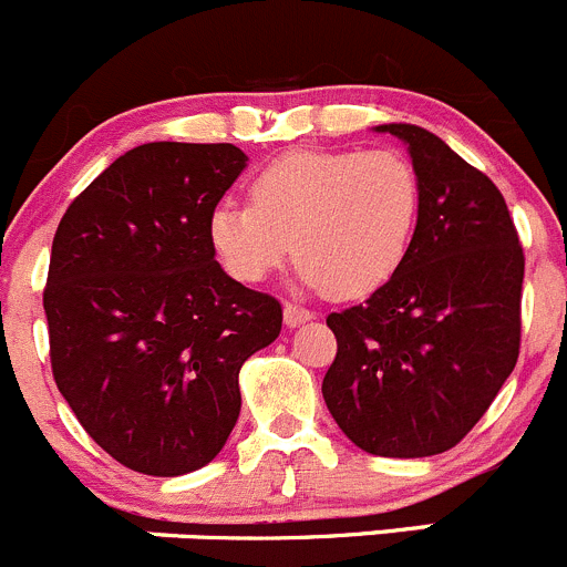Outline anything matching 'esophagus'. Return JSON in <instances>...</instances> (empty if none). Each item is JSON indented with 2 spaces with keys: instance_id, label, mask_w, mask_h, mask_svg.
Returning a JSON list of instances; mask_svg holds the SVG:
<instances>
[{
  "instance_id": "esophagus-1",
  "label": "esophagus",
  "mask_w": 567,
  "mask_h": 567,
  "mask_svg": "<svg viewBox=\"0 0 567 567\" xmlns=\"http://www.w3.org/2000/svg\"><path fill=\"white\" fill-rule=\"evenodd\" d=\"M308 319H313V311H308V308L297 306V302H286V306H284L286 328H297V324L308 322Z\"/></svg>"
}]
</instances>
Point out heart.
<instances>
[{
    "instance_id": "b5f03b06",
    "label": "heart",
    "mask_w": 567,
    "mask_h": 567,
    "mask_svg": "<svg viewBox=\"0 0 567 567\" xmlns=\"http://www.w3.org/2000/svg\"><path fill=\"white\" fill-rule=\"evenodd\" d=\"M419 215L422 178L400 151H289L256 173L250 204L212 209L209 243L245 284L276 272L295 243L302 281L358 300L400 272Z\"/></svg>"
}]
</instances>
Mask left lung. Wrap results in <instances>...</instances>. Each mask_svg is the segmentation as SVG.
I'll return each mask as SVG.
<instances>
[{"label": "left lung", "instance_id": "1", "mask_svg": "<svg viewBox=\"0 0 567 567\" xmlns=\"http://www.w3.org/2000/svg\"><path fill=\"white\" fill-rule=\"evenodd\" d=\"M422 178L411 254L367 302L330 313L322 396L369 455L427 457L485 416L520 350L524 248L504 195L433 132L385 123Z\"/></svg>", "mask_w": 567, "mask_h": 567}]
</instances>
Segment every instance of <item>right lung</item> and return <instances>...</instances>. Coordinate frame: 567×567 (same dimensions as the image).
I'll use <instances>...</instances> for the list:
<instances>
[{"label":"right lung","mask_w":567,"mask_h":567,"mask_svg":"<svg viewBox=\"0 0 567 567\" xmlns=\"http://www.w3.org/2000/svg\"><path fill=\"white\" fill-rule=\"evenodd\" d=\"M248 156L145 143L65 209L43 311L60 394L121 466L178 476L215 461L239 419V369L281 333L276 297L223 272L209 215Z\"/></svg>","instance_id":"obj_1"}]
</instances>
